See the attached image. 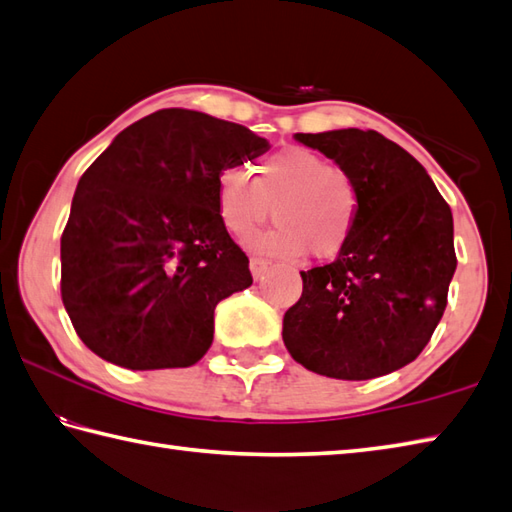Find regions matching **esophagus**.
Returning a JSON list of instances; mask_svg holds the SVG:
<instances>
[{"instance_id":"obj_1","label":"esophagus","mask_w":512,"mask_h":512,"mask_svg":"<svg viewBox=\"0 0 512 512\" xmlns=\"http://www.w3.org/2000/svg\"><path fill=\"white\" fill-rule=\"evenodd\" d=\"M270 266L268 259L264 257H250V273H253V277H262L266 273V268Z\"/></svg>"}]
</instances>
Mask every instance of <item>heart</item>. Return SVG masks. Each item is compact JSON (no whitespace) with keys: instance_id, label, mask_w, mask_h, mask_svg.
I'll list each match as a JSON object with an SVG mask.
<instances>
[{"instance_id":"heart-1","label":"heart","mask_w":512,"mask_h":512,"mask_svg":"<svg viewBox=\"0 0 512 512\" xmlns=\"http://www.w3.org/2000/svg\"><path fill=\"white\" fill-rule=\"evenodd\" d=\"M277 226L253 244L273 255L332 257L350 242L361 189L341 167L308 147H286L250 169L226 167L215 180V213L235 239L253 235L270 217Z\"/></svg>"}]
</instances>
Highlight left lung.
<instances>
[{"instance_id":"obj_1","label":"left lung","mask_w":512,"mask_h":512,"mask_svg":"<svg viewBox=\"0 0 512 512\" xmlns=\"http://www.w3.org/2000/svg\"><path fill=\"white\" fill-rule=\"evenodd\" d=\"M361 189L350 242L303 270L284 314L290 356L314 374L367 380L405 367L429 343L458 266L453 215L420 162L374 129L295 134Z\"/></svg>"}]
</instances>
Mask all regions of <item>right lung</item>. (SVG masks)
Here are the masks:
<instances>
[{
    "instance_id": "1",
    "label": "right lung",
    "mask_w": 512,
    "mask_h": 512,
    "mask_svg": "<svg viewBox=\"0 0 512 512\" xmlns=\"http://www.w3.org/2000/svg\"><path fill=\"white\" fill-rule=\"evenodd\" d=\"M268 140L209 114L158 110L83 173L61 235V299L79 339L127 369L191 367L213 312L253 284L215 213V180Z\"/></svg>"
}]
</instances>
